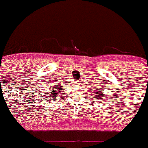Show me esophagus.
Segmentation results:
<instances>
[{
	"label": "esophagus",
	"instance_id": "34e87169",
	"mask_svg": "<svg viewBox=\"0 0 148 148\" xmlns=\"http://www.w3.org/2000/svg\"><path fill=\"white\" fill-rule=\"evenodd\" d=\"M79 84H80L79 82H75V83H74V85H79Z\"/></svg>",
	"mask_w": 148,
	"mask_h": 148
}]
</instances>
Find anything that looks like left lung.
I'll list each match as a JSON object with an SVG mask.
<instances>
[{
  "label": "left lung",
  "instance_id": "8db88e82",
  "mask_svg": "<svg viewBox=\"0 0 148 148\" xmlns=\"http://www.w3.org/2000/svg\"><path fill=\"white\" fill-rule=\"evenodd\" d=\"M96 94H97V95H95V96H99V98H97V97H96V99H100V98H101L102 95H103V93H102L101 91H98V92H97V93H96Z\"/></svg>",
  "mask_w": 148,
  "mask_h": 148
}]
</instances>
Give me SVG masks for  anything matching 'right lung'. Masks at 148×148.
Returning a JSON list of instances; mask_svg holds the SVG:
<instances>
[{"mask_svg":"<svg viewBox=\"0 0 148 148\" xmlns=\"http://www.w3.org/2000/svg\"><path fill=\"white\" fill-rule=\"evenodd\" d=\"M60 88H61V87H60ZM60 88H58V89H56V88H51V91H50L49 92H48V93H47V94H49V93H50V92H52V95H55V94H56L54 93L55 92H56H56H60ZM45 96H49V95H45ZM54 97H56V96H54Z\"/></svg>","mask_w":148,"mask_h":148,"instance_id":"right-lung-1","label":"right lung"}]
</instances>
